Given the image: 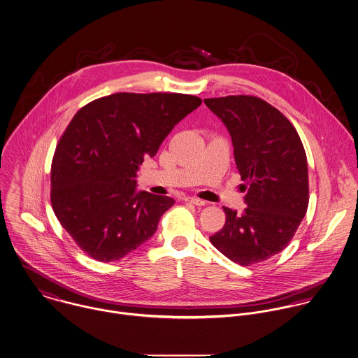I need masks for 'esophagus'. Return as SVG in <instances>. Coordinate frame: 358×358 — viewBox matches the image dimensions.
I'll list each match as a JSON object with an SVG mask.
<instances>
[{"mask_svg": "<svg viewBox=\"0 0 358 358\" xmlns=\"http://www.w3.org/2000/svg\"><path fill=\"white\" fill-rule=\"evenodd\" d=\"M187 203H191V204H195V206H199V207H201V206H206V201L204 200H201V199L198 198H185L184 199Z\"/></svg>", "mask_w": 358, "mask_h": 358, "instance_id": "obj_1", "label": "esophagus"}]
</instances>
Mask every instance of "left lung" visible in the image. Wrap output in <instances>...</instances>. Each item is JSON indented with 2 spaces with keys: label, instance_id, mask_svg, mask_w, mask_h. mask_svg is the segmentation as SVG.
<instances>
[{
  "label": "left lung",
  "instance_id": "left-lung-1",
  "mask_svg": "<svg viewBox=\"0 0 358 358\" xmlns=\"http://www.w3.org/2000/svg\"><path fill=\"white\" fill-rule=\"evenodd\" d=\"M234 144L243 191L241 214L224 207L225 225L210 236L227 258L250 266L287 247L309 204L308 159L302 141L278 108L255 96L204 99Z\"/></svg>",
  "mask_w": 358,
  "mask_h": 358
}]
</instances>
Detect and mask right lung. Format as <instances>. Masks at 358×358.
Listing matches in <instances>:
<instances>
[{
  "label": "right lung",
  "instance_id": "1",
  "mask_svg": "<svg viewBox=\"0 0 358 358\" xmlns=\"http://www.w3.org/2000/svg\"><path fill=\"white\" fill-rule=\"evenodd\" d=\"M201 100L181 93H115L74 115L56 145L50 201L62 227L90 258L114 262L158 229L174 204L136 191V173Z\"/></svg>",
  "mask_w": 358,
  "mask_h": 358
}]
</instances>
